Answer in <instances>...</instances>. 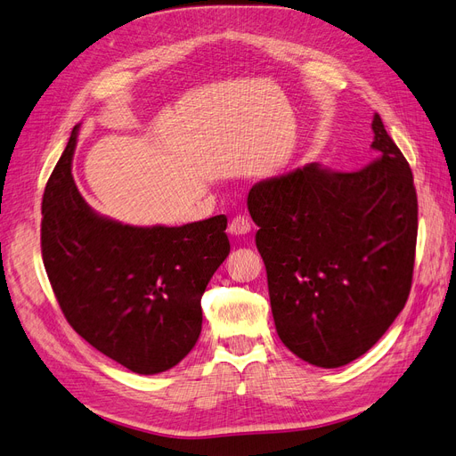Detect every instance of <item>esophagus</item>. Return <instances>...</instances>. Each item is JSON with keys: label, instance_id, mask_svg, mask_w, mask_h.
<instances>
[{"label": "esophagus", "instance_id": "esophagus-1", "mask_svg": "<svg viewBox=\"0 0 456 456\" xmlns=\"http://www.w3.org/2000/svg\"><path fill=\"white\" fill-rule=\"evenodd\" d=\"M228 232L232 235H235V238H240V235H247L250 232V223L245 216H235V218H232Z\"/></svg>", "mask_w": 456, "mask_h": 456}]
</instances>
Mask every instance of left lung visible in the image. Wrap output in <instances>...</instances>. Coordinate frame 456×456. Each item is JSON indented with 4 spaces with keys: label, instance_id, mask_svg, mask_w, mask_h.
<instances>
[{
    "label": "left lung",
    "instance_id": "obj_1",
    "mask_svg": "<svg viewBox=\"0 0 456 456\" xmlns=\"http://www.w3.org/2000/svg\"><path fill=\"white\" fill-rule=\"evenodd\" d=\"M371 130L378 159L362 169L345 174L313 162L256 183L247 198L277 334L319 368L370 351L411 290L413 174L379 115Z\"/></svg>",
    "mask_w": 456,
    "mask_h": 456
}]
</instances>
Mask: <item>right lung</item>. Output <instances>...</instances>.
Instances as JSON below:
<instances>
[{"mask_svg": "<svg viewBox=\"0 0 456 456\" xmlns=\"http://www.w3.org/2000/svg\"><path fill=\"white\" fill-rule=\"evenodd\" d=\"M78 126L46 181L41 253L61 313L94 349L135 373L177 366L201 332V296L230 253L226 216L120 224L88 208L71 175Z\"/></svg>", "mask_w": 456, "mask_h": 456, "instance_id": "add662e5", "label": "right lung"}]
</instances>
